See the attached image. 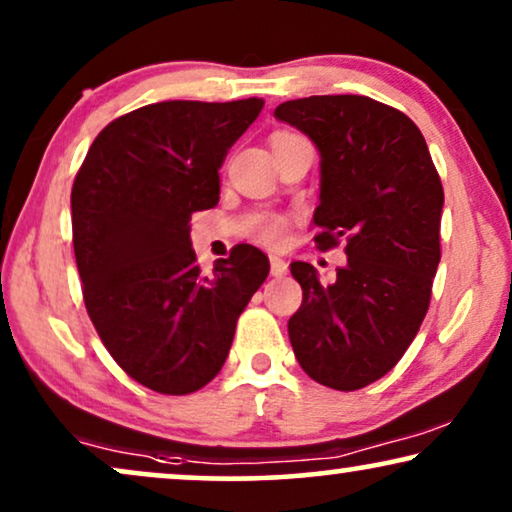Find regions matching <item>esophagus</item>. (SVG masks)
<instances>
[{
  "instance_id": "obj_1",
  "label": "esophagus",
  "mask_w": 512,
  "mask_h": 512,
  "mask_svg": "<svg viewBox=\"0 0 512 512\" xmlns=\"http://www.w3.org/2000/svg\"><path fill=\"white\" fill-rule=\"evenodd\" d=\"M270 272L275 277H284L286 272H289V263H286L284 258H279V256H270Z\"/></svg>"
}]
</instances>
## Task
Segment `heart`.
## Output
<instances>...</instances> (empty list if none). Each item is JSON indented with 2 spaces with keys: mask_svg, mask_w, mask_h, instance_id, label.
<instances>
[{
  "mask_svg": "<svg viewBox=\"0 0 512 512\" xmlns=\"http://www.w3.org/2000/svg\"><path fill=\"white\" fill-rule=\"evenodd\" d=\"M284 228H286V223H284L282 219H270V221L263 223L261 237H263V240L268 242V244H275V242L282 240Z\"/></svg>",
  "mask_w": 512,
  "mask_h": 512,
  "instance_id": "obj_1",
  "label": "heart"
}]
</instances>
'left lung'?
Masks as SVG:
<instances>
[{
	"instance_id": "left-lung-1",
	"label": "left lung",
	"mask_w": 512,
	"mask_h": 512,
	"mask_svg": "<svg viewBox=\"0 0 512 512\" xmlns=\"http://www.w3.org/2000/svg\"><path fill=\"white\" fill-rule=\"evenodd\" d=\"M275 118L319 151L314 242L331 249L347 240L333 284H321L314 265L291 263L303 286L289 319L293 354L314 382L361 389L396 366L429 310L443 184L417 125L366 95L291 100Z\"/></svg>"
}]
</instances>
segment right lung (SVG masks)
<instances>
[{"label":"right lung","mask_w":512,"mask_h":512,"mask_svg":"<svg viewBox=\"0 0 512 512\" xmlns=\"http://www.w3.org/2000/svg\"><path fill=\"white\" fill-rule=\"evenodd\" d=\"M237 102L146 104L95 137L72 188L83 300L114 361L158 394L212 382L270 261L237 244L212 275L191 247V214L219 202L226 153L263 109Z\"/></svg>","instance_id":"add662e5"}]
</instances>
